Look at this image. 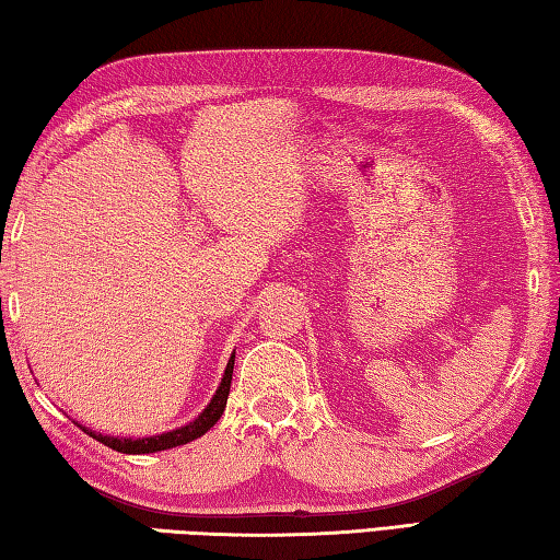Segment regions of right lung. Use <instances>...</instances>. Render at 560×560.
I'll return each instance as SVG.
<instances>
[{"instance_id":"add662e5","label":"right lung","mask_w":560,"mask_h":560,"mask_svg":"<svg viewBox=\"0 0 560 560\" xmlns=\"http://www.w3.org/2000/svg\"><path fill=\"white\" fill-rule=\"evenodd\" d=\"M231 373H234V355H231V361L226 365L224 377H221V385L217 389V395L212 397V402L207 405V409L195 421H189L187 427H180L175 431H167V434H158V436H151V439H116V436L94 434V431H90V429H84V431H88L92 439H97L100 444L109 446V448L119 451V453H155V451L183 446V444H187V441H195L199 436H205L207 431L217 424L219 417L224 415L229 389H231Z\"/></svg>"}]
</instances>
